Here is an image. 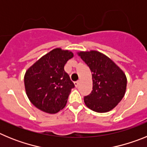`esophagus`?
<instances>
[{
	"label": "esophagus",
	"mask_w": 147,
	"mask_h": 147,
	"mask_svg": "<svg viewBox=\"0 0 147 147\" xmlns=\"http://www.w3.org/2000/svg\"><path fill=\"white\" fill-rule=\"evenodd\" d=\"M74 85H75V87H76V88H77V87L79 86V85H80V82H79V81L75 82H74Z\"/></svg>",
	"instance_id": "obj_1"
}]
</instances>
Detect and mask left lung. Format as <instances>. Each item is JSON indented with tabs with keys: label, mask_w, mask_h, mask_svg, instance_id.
<instances>
[{
	"label": "left lung",
	"mask_w": 147,
	"mask_h": 147,
	"mask_svg": "<svg viewBox=\"0 0 147 147\" xmlns=\"http://www.w3.org/2000/svg\"><path fill=\"white\" fill-rule=\"evenodd\" d=\"M77 54L92 73L93 90L84 98L85 105L97 113L112 110L125 95L127 80L124 72L110 58L99 51H79Z\"/></svg>",
	"instance_id": "8db88e82"
}]
</instances>
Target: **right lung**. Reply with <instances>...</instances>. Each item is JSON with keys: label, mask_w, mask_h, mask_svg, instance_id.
Masks as SVG:
<instances>
[{"label": "right lung", "mask_w": 147, "mask_h": 147, "mask_svg": "<svg viewBox=\"0 0 147 147\" xmlns=\"http://www.w3.org/2000/svg\"><path fill=\"white\" fill-rule=\"evenodd\" d=\"M72 57L74 54L71 51L57 48L42 56L26 71V93L39 110L54 114L65 107L74 84L64 71V66Z\"/></svg>", "instance_id": "add662e5"}]
</instances>
